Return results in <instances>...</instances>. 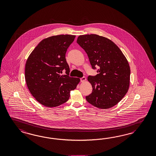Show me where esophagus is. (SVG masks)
Returning a JSON list of instances; mask_svg holds the SVG:
<instances>
[{"label": "esophagus", "instance_id": "1", "mask_svg": "<svg viewBox=\"0 0 156 156\" xmlns=\"http://www.w3.org/2000/svg\"><path fill=\"white\" fill-rule=\"evenodd\" d=\"M85 81H86V77H84V76H83L81 78H80V81L81 82H84Z\"/></svg>", "mask_w": 156, "mask_h": 156}]
</instances>
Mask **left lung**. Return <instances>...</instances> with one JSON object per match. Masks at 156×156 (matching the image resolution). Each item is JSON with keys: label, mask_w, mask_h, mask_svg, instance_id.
<instances>
[{"label": "left lung", "mask_w": 156, "mask_h": 156, "mask_svg": "<svg viewBox=\"0 0 156 156\" xmlns=\"http://www.w3.org/2000/svg\"><path fill=\"white\" fill-rule=\"evenodd\" d=\"M77 43L87 54L92 69L98 73L88 77L93 90L85 97L87 101L100 109L115 106L129 89L130 70L126 58L113 41L103 36L80 35Z\"/></svg>", "instance_id": "left-lung-1"}]
</instances>
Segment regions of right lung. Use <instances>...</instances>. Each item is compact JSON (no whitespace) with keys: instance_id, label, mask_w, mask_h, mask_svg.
<instances>
[{"instance_id":"right-lung-1","label":"right lung","mask_w":156,"mask_h":156,"mask_svg":"<svg viewBox=\"0 0 156 156\" xmlns=\"http://www.w3.org/2000/svg\"><path fill=\"white\" fill-rule=\"evenodd\" d=\"M75 35L53 36L41 41L28 58L25 79L32 95L47 107L67 102L70 92L76 88L79 78L71 77L66 58L67 49ZM63 70L66 75L61 76Z\"/></svg>"}]
</instances>
